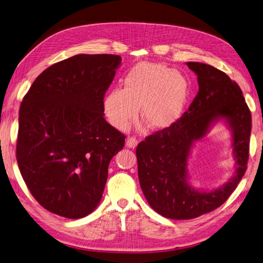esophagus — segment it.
I'll return each mask as SVG.
<instances>
[{"label": "esophagus", "instance_id": "obj_1", "mask_svg": "<svg viewBox=\"0 0 263 263\" xmlns=\"http://www.w3.org/2000/svg\"><path fill=\"white\" fill-rule=\"evenodd\" d=\"M137 144H138V140H137L136 138H134V137H128L127 140H126V145H127V147H129V148H136Z\"/></svg>", "mask_w": 263, "mask_h": 263}]
</instances>
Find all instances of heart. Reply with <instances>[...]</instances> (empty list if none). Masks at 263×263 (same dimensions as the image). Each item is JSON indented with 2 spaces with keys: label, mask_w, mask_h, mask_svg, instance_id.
<instances>
[{
  "label": "heart",
  "mask_w": 263,
  "mask_h": 263,
  "mask_svg": "<svg viewBox=\"0 0 263 263\" xmlns=\"http://www.w3.org/2000/svg\"><path fill=\"white\" fill-rule=\"evenodd\" d=\"M190 97L185 77L162 64L134 66L124 77V89L114 87L104 98L108 122L119 130L129 127L138 117L151 129H166L183 116Z\"/></svg>",
  "instance_id": "1"
}]
</instances>
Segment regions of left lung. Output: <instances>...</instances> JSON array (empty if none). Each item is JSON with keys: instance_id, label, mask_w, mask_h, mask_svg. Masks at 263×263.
<instances>
[{"instance_id": "1", "label": "left lung", "mask_w": 263, "mask_h": 263, "mask_svg": "<svg viewBox=\"0 0 263 263\" xmlns=\"http://www.w3.org/2000/svg\"><path fill=\"white\" fill-rule=\"evenodd\" d=\"M197 74L199 91L189 110L172 126L154 133L136 149L138 177L147 202L161 216L192 219L220 206L246 171L252 115L236 82L209 64L187 62ZM222 120L232 132L234 176L211 191L189 183L188 158L194 142Z\"/></svg>"}]
</instances>
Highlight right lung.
I'll list each match as a JSON object with an SVG mask.
<instances>
[{
    "mask_svg": "<svg viewBox=\"0 0 263 263\" xmlns=\"http://www.w3.org/2000/svg\"><path fill=\"white\" fill-rule=\"evenodd\" d=\"M114 54H77L44 70L19 111L17 161L39 203L78 219L102 200L125 136L105 120L104 96L121 65Z\"/></svg>",
    "mask_w": 263,
    "mask_h": 263,
    "instance_id": "1",
    "label": "right lung"
}]
</instances>
